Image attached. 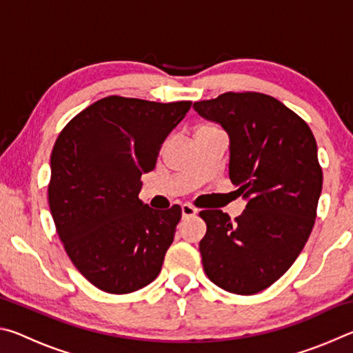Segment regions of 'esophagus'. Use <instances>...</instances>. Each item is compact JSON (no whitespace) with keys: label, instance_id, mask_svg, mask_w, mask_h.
I'll list each match as a JSON object with an SVG mask.
<instances>
[{"label":"esophagus","instance_id":"esophagus-1","mask_svg":"<svg viewBox=\"0 0 353 353\" xmlns=\"http://www.w3.org/2000/svg\"><path fill=\"white\" fill-rule=\"evenodd\" d=\"M198 213L194 207H191L190 204H183L182 205V216L183 218H188V216H194V214Z\"/></svg>","mask_w":353,"mask_h":353}]
</instances>
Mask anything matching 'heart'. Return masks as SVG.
<instances>
[{
    "instance_id": "b5f03b06",
    "label": "heart",
    "mask_w": 353,
    "mask_h": 353,
    "mask_svg": "<svg viewBox=\"0 0 353 353\" xmlns=\"http://www.w3.org/2000/svg\"><path fill=\"white\" fill-rule=\"evenodd\" d=\"M213 129H216V128H213V126H201L198 129V132H205V130H213Z\"/></svg>"
}]
</instances>
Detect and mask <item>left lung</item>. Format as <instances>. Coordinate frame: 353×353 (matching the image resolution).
Wrapping results in <instances>:
<instances>
[{"mask_svg": "<svg viewBox=\"0 0 353 353\" xmlns=\"http://www.w3.org/2000/svg\"><path fill=\"white\" fill-rule=\"evenodd\" d=\"M193 109L223 126L230 139L229 177L246 210L232 221L202 210L207 232L202 265L214 285L249 296L271 286L302 252L322 190L312 129L276 98L227 92Z\"/></svg>", "mask_w": 353, "mask_h": 353, "instance_id": "left-lung-1", "label": "left lung"}]
</instances>
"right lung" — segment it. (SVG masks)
Segmentation results:
<instances>
[{
    "label": "right lung",
    "instance_id": "right-lung-1",
    "mask_svg": "<svg viewBox=\"0 0 353 353\" xmlns=\"http://www.w3.org/2000/svg\"><path fill=\"white\" fill-rule=\"evenodd\" d=\"M190 101L107 97L59 134L51 154L48 201L70 260L88 282L128 294L152 282L174 240L179 205L154 210L139 199L140 177L152 171Z\"/></svg>",
    "mask_w": 353,
    "mask_h": 353
}]
</instances>
